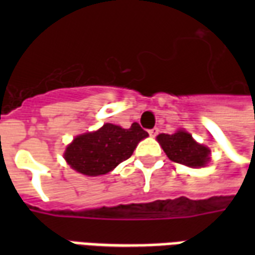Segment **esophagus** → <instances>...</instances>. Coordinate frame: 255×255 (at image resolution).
Listing matches in <instances>:
<instances>
[{
    "label": "esophagus",
    "mask_w": 255,
    "mask_h": 255,
    "mask_svg": "<svg viewBox=\"0 0 255 255\" xmlns=\"http://www.w3.org/2000/svg\"><path fill=\"white\" fill-rule=\"evenodd\" d=\"M158 133V128H153V129H149L150 136H155Z\"/></svg>",
    "instance_id": "1"
}]
</instances>
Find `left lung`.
I'll use <instances>...</instances> for the list:
<instances>
[{"label": "left lung", "mask_w": 255, "mask_h": 255, "mask_svg": "<svg viewBox=\"0 0 255 255\" xmlns=\"http://www.w3.org/2000/svg\"><path fill=\"white\" fill-rule=\"evenodd\" d=\"M157 140L168 158L177 164H183L190 168H201L206 165L210 160L209 147L195 142L191 133L184 129H179L172 135L160 133Z\"/></svg>", "instance_id": "8db88e82"}]
</instances>
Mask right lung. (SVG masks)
Masks as SVG:
<instances>
[{
	"label": "right lung",
	"mask_w": 255,
	"mask_h": 255,
	"mask_svg": "<svg viewBox=\"0 0 255 255\" xmlns=\"http://www.w3.org/2000/svg\"><path fill=\"white\" fill-rule=\"evenodd\" d=\"M147 136L149 133L138 123L129 128L106 123L94 132L78 135L67 146L64 158L79 173L100 176L128 160L139 142Z\"/></svg>",
	"instance_id": "obj_1"
}]
</instances>
